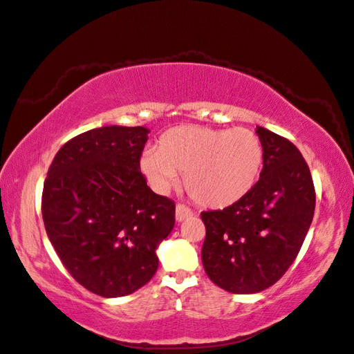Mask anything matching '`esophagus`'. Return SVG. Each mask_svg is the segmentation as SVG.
I'll list each match as a JSON object with an SVG mask.
<instances>
[{
    "instance_id": "esophagus-1",
    "label": "esophagus",
    "mask_w": 354,
    "mask_h": 354,
    "mask_svg": "<svg viewBox=\"0 0 354 354\" xmlns=\"http://www.w3.org/2000/svg\"><path fill=\"white\" fill-rule=\"evenodd\" d=\"M190 216H193V212H192V209H190L189 207L184 205V204H178V205H176L175 217H176L178 222H181V221H184V219H189Z\"/></svg>"
}]
</instances>
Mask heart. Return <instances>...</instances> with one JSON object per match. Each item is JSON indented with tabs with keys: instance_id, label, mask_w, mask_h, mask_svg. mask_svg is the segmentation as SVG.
<instances>
[{
	"instance_id": "b5f03b06",
	"label": "heart",
	"mask_w": 354,
	"mask_h": 354,
	"mask_svg": "<svg viewBox=\"0 0 354 354\" xmlns=\"http://www.w3.org/2000/svg\"><path fill=\"white\" fill-rule=\"evenodd\" d=\"M263 165V145L250 129H213L198 124L171 127L146 149L140 169L156 192L178 184L202 207L223 208L236 204L252 190Z\"/></svg>"
}]
</instances>
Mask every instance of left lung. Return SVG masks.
<instances>
[{
	"mask_svg": "<svg viewBox=\"0 0 354 354\" xmlns=\"http://www.w3.org/2000/svg\"><path fill=\"white\" fill-rule=\"evenodd\" d=\"M263 145L260 179L245 198L202 212V263L219 288L232 293L268 289L301 250L315 213L312 175L295 145L257 126Z\"/></svg>",
	"mask_w": 354,
	"mask_h": 354,
	"instance_id": "obj_1",
	"label": "left lung"
}]
</instances>
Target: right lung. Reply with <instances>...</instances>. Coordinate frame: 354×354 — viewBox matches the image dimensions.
<instances>
[{"label":"right lung","mask_w":354,"mask_h":354,"mask_svg":"<svg viewBox=\"0 0 354 354\" xmlns=\"http://www.w3.org/2000/svg\"><path fill=\"white\" fill-rule=\"evenodd\" d=\"M149 129L103 126L59 149L42 192L51 245L74 280L104 298L150 281L156 248L175 227V202L149 189L140 158Z\"/></svg>","instance_id":"right-lung-1"}]
</instances>
